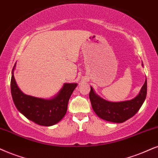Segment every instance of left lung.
<instances>
[{
  "mask_svg": "<svg viewBox=\"0 0 158 158\" xmlns=\"http://www.w3.org/2000/svg\"><path fill=\"white\" fill-rule=\"evenodd\" d=\"M147 79L139 95L131 101L123 102H109L94 93L90 87L89 98L94 111L101 119L112 123H122L131 118L140 109L147 96Z\"/></svg>",
  "mask_w": 158,
  "mask_h": 158,
  "instance_id": "1",
  "label": "left lung"
}]
</instances>
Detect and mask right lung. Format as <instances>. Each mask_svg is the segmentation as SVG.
Wrapping results in <instances>:
<instances>
[{"instance_id":"add662e5","label":"right lung","mask_w":158,"mask_h":158,"mask_svg":"<svg viewBox=\"0 0 158 158\" xmlns=\"http://www.w3.org/2000/svg\"><path fill=\"white\" fill-rule=\"evenodd\" d=\"M15 65L12 70L11 91L18 110L30 120L42 126H51L60 121L66 114L69 98L77 84H65L58 95L50 100L30 96L22 93L17 87L14 77Z\"/></svg>"}]
</instances>
